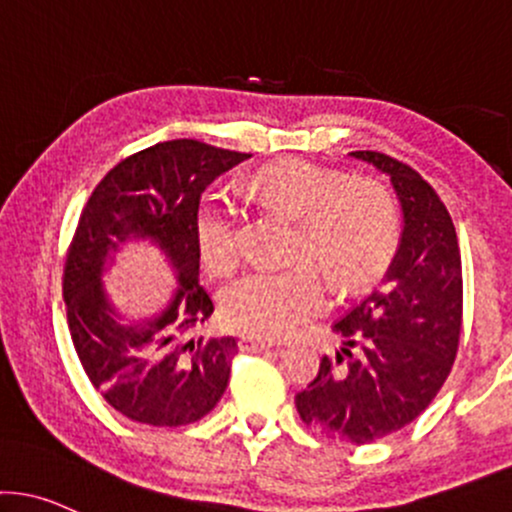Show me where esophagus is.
Returning <instances> with one entry per match:
<instances>
[{
  "label": "esophagus",
  "mask_w": 512,
  "mask_h": 512,
  "mask_svg": "<svg viewBox=\"0 0 512 512\" xmlns=\"http://www.w3.org/2000/svg\"><path fill=\"white\" fill-rule=\"evenodd\" d=\"M238 347L243 352H262V350H269V347H274V342L265 338H255V335H240Z\"/></svg>",
  "instance_id": "esophagus-1"
}]
</instances>
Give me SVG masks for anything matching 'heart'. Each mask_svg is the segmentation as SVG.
Instances as JSON below:
<instances>
[{
    "instance_id": "1",
    "label": "heart",
    "mask_w": 512,
    "mask_h": 512,
    "mask_svg": "<svg viewBox=\"0 0 512 512\" xmlns=\"http://www.w3.org/2000/svg\"><path fill=\"white\" fill-rule=\"evenodd\" d=\"M252 189L272 209L296 218L291 260L284 269H250L221 291L230 328L257 338H286L323 311L328 284L340 291L369 286L386 272L398 247V209L376 179L347 177L311 160H286L252 177ZM196 245L216 274L243 257L240 213L223 199H206L196 213ZM316 264L321 271L312 267Z\"/></svg>"
}]
</instances>
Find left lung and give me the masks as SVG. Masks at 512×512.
<instances>
[{"instance_id": "left-lung-1", "label": "left lung", "mask_w": 512, "mask_h": 512, "mask_svg": "<svg viewBox=\"0 0 512 512\" xmlns=\"http://www.w3.org/2000/svg\"><path fill=\"white\" fill-rule=\"evenodd\" d=\"M352 157L386 172L403 233L384 282L333 325L342 347L296 393L301 420L328 440L367 445L413 423L452 372L462 335V255L435 189L396 157Z\"/></svg>"}]
</instances>
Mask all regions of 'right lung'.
<instances>
[{
    "instance_id": "obj_1",
    "label": "right lung",
    "mask_w": 512,
    "mask_h": 512,
    "mask_svg": "<svg viewBox=\"0 0 512 512\" xmlns=\"http://www.w3.org/2000/svg\"><path fill=\"white\" fill-rule=\"evenodd\" d=\"M247 157L192 138L162 140L111 167L80 213L63 272L67 325L94 389L136 423H196L226 391L238 342L194 335L213 313L199 286L196 213L213 179ZM128 237L153 239L180 289L160 317L123 326L100 289V272Z\"/></svg>"
}]
</instances>
